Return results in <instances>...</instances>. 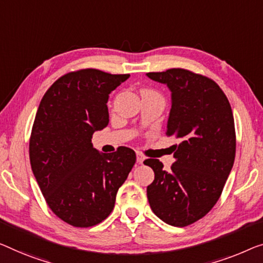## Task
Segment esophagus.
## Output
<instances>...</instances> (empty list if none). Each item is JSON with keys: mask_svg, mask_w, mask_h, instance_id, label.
<instances>
[{"mask_svg": "<svg viewBox=\"0 0 263 263\" xmlns=\"http://www.w3.org/2000/svg\"><path fill=\"white\" fill-rule=\"evenodd\" d=\"M144 159H145V157L142 154H139V152H137V162H138L139 164H142L144 162Z\"/></svg>", "mask_w": 263, "mask_h": 263, "instance_id": "obj_1", "label": "esophagus"}]
</instances>
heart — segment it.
<instances>
[{
	"label": "heart",
	"instance_id": "obj_1",
	"mask_svg": "<svg viewBox=\"0 0 263 263\" xmlns=\"http://www.w3.org/2000/svg\"><path fill=\"white\" fill-rule=\"evenodd\" d=\"M143 92H154V91H151V89H143Z\"/></svg>",
	"mask_w": 263,
	"mask_h": 263
}]
</instances>
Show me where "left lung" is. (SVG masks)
I'll return each instance as SVG.
<instances>
[{"label":"left lung","instance_id":"8db88e82","mask_svg":"<svg viewBox=\"0 0 263 263\" xmlns=\"http://www.w3.org/2000/svg\"><path fill=\"white\" fill-rule=\"evenodd\" d=\"M166 84L172 105L167 137L174 145L175 163L163 169L159 159L144 160L155 172L147 186L154 213L174 227H186L204 217L216 204L236 154V133L229 100L210 78L184 68L146 73Z\"/></svg>","mask_w":263,"mask_h":263}]
</instances>
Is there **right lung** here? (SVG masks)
<instances>
[{
  "instance_id": "add662e5",
  "label": "right lung",
  "mask_w": 263,
  "mask_h": 263,
  "mask_svg": "<svg viewBox=\"0 0 263 263\" xmlns=\"http://www.w3.org/2000/svg\"><path fill=\"white\" fill-rule=\"evenodd\" d=\"M128 77L74 70L59 78L39 105L29 138L31 170L50 210L77 228L99 224L112 213L136 163L130 147L100 154L92 145L93 133L108 124V94Z\"/></svg>"
}]
</instances>
